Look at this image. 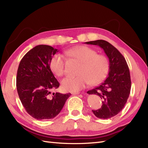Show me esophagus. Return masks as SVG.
Instances as JSON below:
<instances>
[{
	"mask_svg": "<svg viewBox=\"0 0 148 148\" xmlns=\"http://www.w3.org/2000/svg\"><path fill=\"white\" fill-rule=\"evenodd\" d=\"M71 94H72L73 95H79V92H73V93H71Z\"/></svg>",
	"mask_w": 148,
	"mask_h": 148,
	"instance_id": "obj_1",
	"label": "esophagus"
}]
</instances>
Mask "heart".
<instances>
[{"instance_id": "b5f03b06", "label": "heart", "mask_w": 148, "mask_h": 148, "mask_svg": "<svg viewBox=\"0 0 148 148\" xmlns=\"http://www.w3.org/2000/svg\"><path fill=\"white\" fill-rule=\"evenodd\" d=\"M65 55L80 63L77 77H66L61 82L62 88L69 92H76L90 83L97 84L105 78L108 71L109 63L105 56L86 46H77L65 51ZM50 67L57 77L65 73V60L60 54H55L50 60Z\"/></svg>"}]
</instances>
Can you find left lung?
<instances>
[{
    "label": "left lung",
    "instance_id": "obj_1",
    "mask_svg": "<svg viewBox=\"0 0 148 148\" xmlns=\"http://www.w3.org/2000/svg\"><path fill=\"white\" fill-rule=\"evenodd\" d=\"M85 43L101 48L109 60L107 78L99 86L87 91L90 95L99 96L102 99L101 107L92 110L93 114L100 119H108L120 112L129 97L131 86L129 68L122 54L109 42L98 40Z\"/></svg>",
    "mask_w": 148,
    "mask_h": 148
}]
</instances>
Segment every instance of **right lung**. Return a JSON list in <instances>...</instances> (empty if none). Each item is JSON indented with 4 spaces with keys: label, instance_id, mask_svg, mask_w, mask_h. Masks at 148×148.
I'll list each match as a JSON object with an SVG mask.
<instances>
[{
    "label": "right lung",
    "instance_id": "right-lung-1",
    "mask_svg": "<svg viewBox=\"0 0 148 148\" xmlns=\"http://www.w3.org/2000/svg\"><path fill=\"white\" fill-rule=\"evenodd\" d=\"M58 51L49 45H37L18 65L16 85L19 98L27 112L39 120L55 118L71 95L51 92L60 86L50 67L51 58Z\"/></svg>",
    "mask_w": 148,
    "mask_h": 148
}]
</instances>
